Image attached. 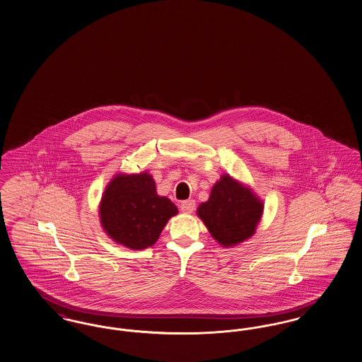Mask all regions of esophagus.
<instances>
[{"label": "esophagus", "mask_w": 362, "mask_h": 362, "mask_svg": "<svg viewBox=\"0 0 362 362\" xmlns=\"http://www.w3.org/2000/svg\"><path fill=\"white\" fill-rule=\"evenodd\" d=\"M180 209H182V211H183V213H186V214H191V213L195 210V201H192V199L183 201V202H182V205H180Z\"/></svg>", "instance_id": "34e87169"}]
</instances>
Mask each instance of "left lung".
<instances>
[{"instance_id": "obj_1", "label": "left lung", "mask_w": 362, "mask_h": 362, "mask_svg": "<svg viewBox=\"0 0 362 362\" xmlns=\"http://www.w3.org/2000/svg\"><path fill=\"white\" fill-rule=\"evenodd\" d=\"M263 209L264 204L254 189L224 173L211 187L206 202L198 206L197 214L211 238L229 248L255 235Z\"/></svg>"}]
</instances>
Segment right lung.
I'll list each match as a JSON object with an SVG mask.
<instances>
[{
    "instance_id": "right-lung-1",
    "label": "right lung",
    "mask_w": 362,
    "mask_h": 362,
    "mask_svg": "<svg viewBox=\"0 0 362 362\" xmlns=\"http://www.w3.org/2000/svg\"><path fill=\"white\" fill-rule=\"evenodd\" d=\"M176 214L177 207L157 194L155 179L148 171L117 173L99 204L100 225L107 236L136 251L153 245Z\"/></svg>"
}]
</instances>
